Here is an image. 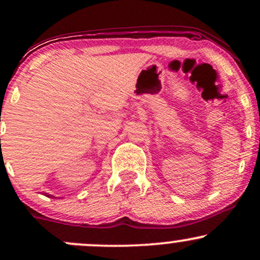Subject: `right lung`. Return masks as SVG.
<instances>
[{
	"label": "right lung",
	"instance_id": "add662e5",
	"mask_svg": "<svg viewBox=\"0 0 260 260\" xmlns=\"http://www.w3.org/2000/svg\"><path fill=\"white\" fill-rule=\"evenodd\" d=\"M46 197H50V198H51V196H50V194H46Z\"/></svg>",
	"mask_w": 260,
	"mask_h": 260
}]
</instances>
